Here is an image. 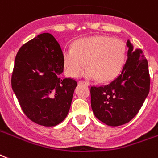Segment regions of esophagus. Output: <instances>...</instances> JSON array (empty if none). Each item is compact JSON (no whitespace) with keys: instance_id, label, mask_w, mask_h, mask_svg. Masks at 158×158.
<instances>
[{"instance_id":"obj_1","label":"esophagus","mask_w":158,"mask_h":158,"mask_svg":"<svg viewBox=\"0 0 158 158\" xmlns=\"http://www.w3.org/2000/svg\"><path fill=\"white\" fill-rule=\"evenodd\" d=\"M78 83H79V84H84V85H89V83L87 82V81H79Z\"/></svg>"}]
</instances>
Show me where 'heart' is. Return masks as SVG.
Segmentation results:
<instances>
[{
	"mask_svg": "<svg viewBox=\"0 0 158 158\" xmlns=\"http://www.w3.org/2000/svg\"><path fill=\"white\" fill-rule=\"evenodd\" d=\"M126 58L127 49L122 41L102 35L77 40L62 52L64 71L68 77H78L86 63L88 68L83 76L88 79L99 78L103 82L119 75Z\"/></svg>",
	"mask_w": 158,
	"mask_h": 158,
	"instance_id": "heart-1",
	"label": "heart"
}]
</instances>
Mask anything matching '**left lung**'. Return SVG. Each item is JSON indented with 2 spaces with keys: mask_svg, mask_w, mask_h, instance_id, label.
Masks as SVG:
<instances>
[{
  "mask_svg": "<svg viewBox=\"0 0 158 158\" xmlns=\"http://www.w3.org/2000/svg\"><path fill=\"white\" fill-rule=\"evenodd\" d=\"M127 59L118 77L108 85L90 87L91 108L96 118L110 127L126 124L135 117L150 89V76L143 50L130 40Z\"/></svg>",
  "mask_w": 158,
  "mask_h": 158,
  "instance_id": "left-lung-1",
  "label": "left lung"
}]
</instances>
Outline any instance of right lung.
Returning a JSON list of instances; mask_svg holds the SVG:
<instances>
[{
  "instance_id": "obj_1",
  "label": "right lung",
  "mask_w": 158,
  "mask_h": 158,
  "mask_svg": "<svg viewBox=\"0 0 158 158\" xmlns=\"http://www.w3.org/2000/svg\"><path fill=\"white\" fill-rule=\"evenodd\" d=\"M62 49L50 33H41L20 47L11 85L24 114L31 122L54 127L65 119L77 82L61 78Z\"/></svg>"
}]
</instances>
